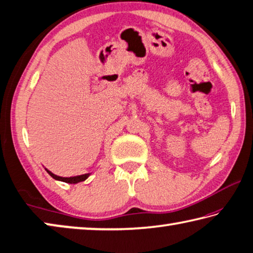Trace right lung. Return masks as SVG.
Segmentation results:
<instances>
[{"mask_svg":"<svg viewBox=\"0 0 253 253\" xmlns=\"http://www.w3.org/2000/svg\"><path fill=\"white\" fill-rule=\"evenodd\" d=\"M45 170L49 173L51 177L57 179V181H61V182H65V183H69V184H77L79 182H83V181H84V179H87L89 175H90L88 173V174H84V175H78V176H74V177H61V176H58V175H55L53 173H51L49 169H45Z\"/></svg>","mask_w":253,"mask_h":253,"instance_id":"right-lung-1","label":"right lung"}]
</instances>
